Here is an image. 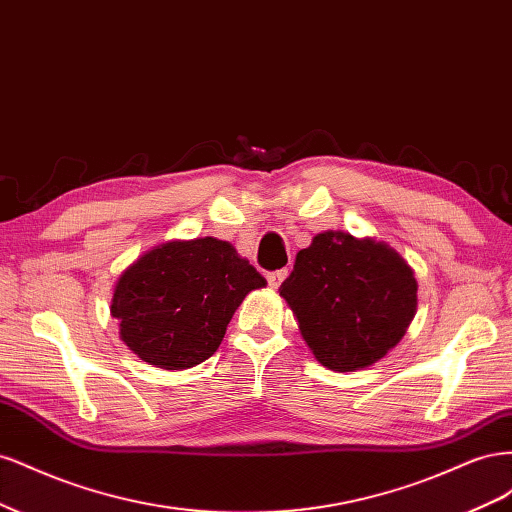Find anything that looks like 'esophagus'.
<instances>
[{"instance_id":"1","label":"esophagus","mask_w":512,"mask_h":512,"mask_svg":"<svg viewBox=\"0 0 512 512\" xmlns=\"http://www.w3.org/2000/svg\"><path fill=\"white\" fill-rule=\"evenodd\" d=\"M286 275H288V271H286V269L267 273V282H269V286H271V288H277V286H280V284L286 280Z\"/></svg>"}]
</instances>
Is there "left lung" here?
<instances>
[{"label": "left lung", "instance_id": "obj_1", "mask_svg": "<svg viewBox=\"0 0 512 512\" xmlns=\"http://www.w3.org/2000/svg\"><path fill=\"white\" fill-rule=\"evenodd\" d=\"M416 277L395 247L324 230L294 260L280 297L316 361L333 371L378 363L416 314Z\"/></svg>", "mask_w": 512, "mask_h": 512}]
</instances>
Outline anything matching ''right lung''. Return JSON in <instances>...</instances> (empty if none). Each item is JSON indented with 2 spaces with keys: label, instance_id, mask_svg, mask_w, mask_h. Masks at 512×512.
<instances>
[{
  "label": "right lung",
  "instance_id": "right-lung-1",
  "mask_svg": "<svg viewBox=\"0 0 512 512\" xmlns=\"http://www.w3.org/2000/svg\"><path fill=\"white\" fill-rule=\"evenodd\" d=\"M265 286V277L232 243L175 239L151 247L119 275L111 316L138 359L181 371L220 348L237 307Z\"/></svg>",
  "mask_w": 512,
  "mask_h": 512
}]
</instances>
